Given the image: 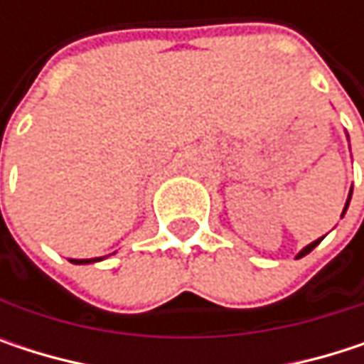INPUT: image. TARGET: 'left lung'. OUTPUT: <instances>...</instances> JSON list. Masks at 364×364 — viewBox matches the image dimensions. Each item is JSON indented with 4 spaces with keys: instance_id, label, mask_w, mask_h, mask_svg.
<instances>
[{
    "instance_id": "8db88e82",
    "label": "left lung",
    "mask_w": 364,
    "mask_h": 364,
    "mask_svg": "<svg viewBox=\"0 0 364 364\" xmlns=\"http://www.w3.org/2000/svg\"><path fill=\"white\" fill-rule=\"evenodd\" d=\"M350 200H352V189H350V193H348V200H346V206H343V210H341V217L346 215V210H348V206H350ZM323 238H325V236H323ZM323 238H318V240L310 242L308 247H304V249H301V251L297 253V259H301V257H306L308 253H312V251H314V249H316V247H318V245L323 242Z\"/></svg>"
}]
</instances>
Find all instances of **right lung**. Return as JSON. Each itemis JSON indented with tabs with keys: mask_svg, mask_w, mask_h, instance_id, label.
<instances>
[{
	"mask_svg": "<svg viewBox=\"0 0 364 364\" xmlns=\"http://www.w3.org/2000/svg\"><path fill=\"white\" fill-rule=\"evenodd\" d=\"M105 257H95V259H69L71 263L75 265H86V263H97V261H103Z\"/></svg>",
	"mask_w": 364,
	"mask_h": 364,
	"instance_id": "right-lung-1",
	"label": "right lung"
}]
</instances>
